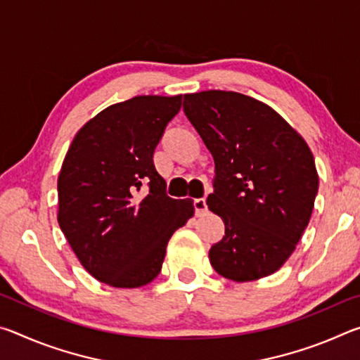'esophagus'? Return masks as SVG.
<instances>
[{
  "label": "esophagus",
  "instance_id": "34e87169",
  "mask_svg": "<svg viewBox=\"0 0 360 360\" xmlns=\"http://www.w3.org/2000/svg\"><path fill=\"white\" fill-rule=\"evenodd\" d=\"M193 210H195V214L197 216H202L206 212V200L205 198H195L193 200Z\"/></svg>",
  "mask_w": 360,
  "mask_h": 360
}]
</instances>
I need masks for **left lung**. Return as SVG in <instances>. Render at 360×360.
<instances>
[{
    "label": "left lung",
    "instance_id": "8db88e82",
    "mask_svg": "<svg viewBox=\"0 0 360 360\" xmlns=\"http://www.w3.org/2000/svg\"><path fill=\"white\" fill-rule=\"evenodd\" d=\"M184 114L214 158L206 205L225 235L210 249L212 268L233 281L271 275L311 217L319 187L311 150L276 111L243 94L184 95Z\"/></svg>",
    "mask_w": 360,
    "mask_h": 360
}]
</instances>
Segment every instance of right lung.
<instances>
[{
    "mask_svg": "<svg viewBox=\"0 0 360 360\" xmlns=\"http://www.w3.org/2000/svg\"><path fill=\"white\" fill-rule=\"evenodd\" d=\"M182 95L135 96L89 120L58 176V225L90 275L112 288L157 278L192 200L167 195L152 155Z\"/></svg>",
    "mask_w": 360,
    "mask_h": 360,
    "instance_id": "obj_1",
    "label": "right lung"
}]
</instances>
